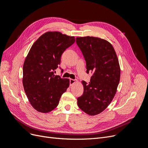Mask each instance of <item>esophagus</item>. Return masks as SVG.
Segmentation results:
<instances>
[{
  "label": "esophagus",
  "mask_w": 148,
  "mask_h": 148,
  "mask_svg": "<svg viewBox=\"0 0 148 148\" xmlns=\"http://www.w3.org/2000/svg\"><path fill=\"white\" fill-rule=\"evenodd\" d=\"M77 82V79H70V86H72V85Z\"/></svg>",
  "instance_id": "1"
}]
</instances>
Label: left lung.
<instances>
[{"label":"left lung","instance_id":"obj_1","mask_svg":"<svg viewBox=\"0 0 148 148\" xmlns=\"http://www.w3.org/2000/svg\"><path fill=\"white\" fill-rule=\"evenodd\" d=\"M86 64V73L91 72L90 82L83 81V94L78 97V106L90 115L99 114L109 105L120 82L119 60L112 44L95 37L76 39Z\"/></svg>","mask_w":148,"mask_h":148}]
</instances>
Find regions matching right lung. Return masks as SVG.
<instances>
[{
    "mask_svg": "<svg viewBox=\"0 0 148 148\" xmlns=\"http://www.w3.org/2000/svg\"><path fill=\"white\" fill-rule=\"evenodd\" d=\"M75 41L73 36L47 32L31 47L23 64V84L30 104L37 111L47 113L54 109L69 86V79L54 75V72L62 53Z\"/></svg>",
    "mask_w": 148,
    "mask_h": 148,
    "instance_id": "add662e5",
    "label": "right lung"
}]
</instances>
